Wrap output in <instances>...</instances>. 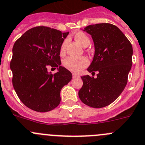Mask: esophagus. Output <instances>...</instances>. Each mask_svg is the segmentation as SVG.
Instances as JSON below:
<instances>
[{"label": "esophagus", "mask_w": 145, "mask_h": 145, "mask_svg": "<svg viewBox=\"0 0 145 145\" xmlns=\"http://www.w3.org/2000/svg\"><path fill=\"white\" fill-rule=\"evenodd\" d=\"M72 76H73V78H76V77H79V74H75V73H73Z\"/></svg>", "instance_id": "1"}]
</instances>
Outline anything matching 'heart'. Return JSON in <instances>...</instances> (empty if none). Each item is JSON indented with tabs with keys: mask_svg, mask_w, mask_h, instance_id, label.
Returning a JSON list of instances; mask_svg holds the SVG:
<instances>
[{
	"mask_svg": "<svg viewBox=\"0 0 145 145\" xmlns=\"http://www.w3.org/2000/svg\"><path fill=\"white\" fill-rule=\"evenodd\" d=\"M74 38L76 41L83 47H87L90 44V40L89 37L83 32H78L74 35ZM67 39L63 40L60 48V53L63 55L66 51V45H67ZM89 64V60L87 57L82 56L76 57H68L63 61V65L66 69L74 73H79L83 69L87 67Z\"/></svg>",
	"mask_w": 145,
	"mask_h": 145,
	"instance_id": "heart-1",
	"label": "heart"
}]
</instances>
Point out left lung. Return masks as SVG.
Here are the masks:
<instances>
[{
	"label": "left lung",
	"instance_id": "left-lung-1",
	"mask_svg": "<svg viewBox=\"0 0 145 145\" xmlns=\"http://www.w3.org/2000/svg\"><path fill=\"white\" fill-rule=\"evenodd\" d=\"M84 31L92 36L95 55L89 75L81 76L83 86L79 97L83 103L95 108H103L116 100L127 84L132 66L131 42L116 26L108 23L89 25Z\"/></svg>",
	"mask_w": 145,
	"mask_h": 145
}]
</instances>
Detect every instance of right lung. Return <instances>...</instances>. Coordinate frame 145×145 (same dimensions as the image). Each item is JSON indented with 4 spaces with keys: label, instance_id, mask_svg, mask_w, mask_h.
I'll return each instance as SVG.
<instances>
[{
    "label": "right lung",
    "instance_id": "add662e5",
    "mask_svg": "<svg viewBox=\"0 0 145 145\" xmlns=\"http://www.w3.org/2000/svg\"><path fill=\"white\" fill-rule=\"evenodd\" d=\"M69 32L40 26L29 29L13 47L12 83L21 101L32 110L48 112L60 104V92L72 74L60 66V48ZM58 67L51 74L47 66Z\"/></svg>",
    "mask_w": 145,
    "mask_h": 145
}]
</instances>
